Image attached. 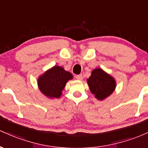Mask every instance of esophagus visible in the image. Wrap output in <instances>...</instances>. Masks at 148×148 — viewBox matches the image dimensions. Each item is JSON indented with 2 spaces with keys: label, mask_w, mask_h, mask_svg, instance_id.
Returning a JSON list of instances; mask_svg holds the SVG:
<instances>
[{
  "label": "esophagus",
  "mask_w": 148,
  "mask_h": 148,
  "mask_svg": "<svg viewBox=\"0 0 148 148\" xmlns=\"http://www.w3.org/2000/svg\"><path fill=\"white\" fill-rule=\"evenodd\" d=\"M75 78L77 79H78V80H82L83 79V76L82 74H79V75H77L75 76Z\"/></svg>",
  "instance_id": "1"
}]
</instances>
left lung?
Returning <instances> with one entry per match:
<instances>
[{"mask_svg":"<svg viewBox=\"0 0 148 148\" xmlns=\"http://www.w3.org/2000/svg\"><path fill=\"white\" fill-rule=\"evenodd\" d=\"M87 83L91 92L100 101L111 95L116 87L115 79L101 69L93 70Z\"/></svg>","mask_w":148,"mask_h":148,"instance_id":"left-lung-1","label":"left lung"}]
</instances>
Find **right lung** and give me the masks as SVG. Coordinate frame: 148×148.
<instances>
[{"label":"right lung","mask_w":148,"mask_h":148,"mask_svg":"<svg viewBox=\"0 0 148 148\" xmlns=\"http://www.w3.org/2000/svg\"><path fill=\"white\" fill-rule=\"evenodd\" d=\"M73 77V75L65 71L64 68L55 66L38 77V88L47 97L59 99L62 94L66 82Z\"/></svg>","instance_id":"add662e5"}]
</instances>
